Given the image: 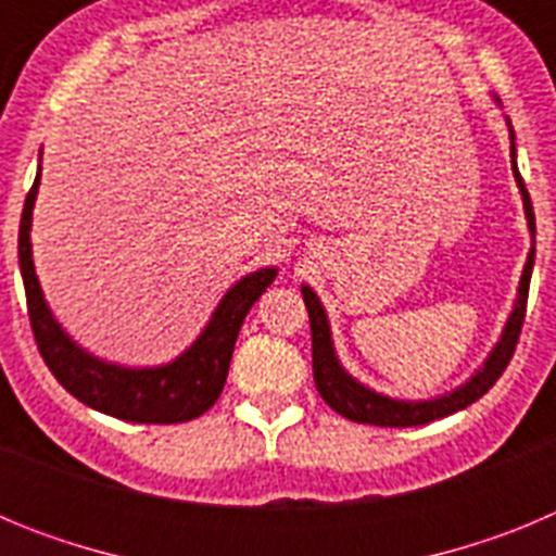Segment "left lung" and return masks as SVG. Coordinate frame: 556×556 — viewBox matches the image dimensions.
Instances as JSON below:
<instances>
[{"instance_id":"obj_1","label":"left lung","mask_w":556,"mask_h":556,"mask_svg":"<svg viewBox=\"0 0 556 556\" xmlns=\"http://www.w3.org/2000/svg\"><path fill=\"white\" fill-rule=\"evenodd\" d=\"M509 139L515 144V130L509 125ZM513 175L515 184L520 189V198H523V211H527L529 233L534 239V211L532 200H529V191L523 186L518 166H515V147H513ZM532 267H534V248L527 255V267L520 275L518 287V301H515L513 314H509L507 326L501 331V339L495 342L493 351L488 353L484 365L473 372V376L465 381L456 390L445 392V395L429 397V401H401V397L381 395V392L370 390L362 381L351 376L345 367L339 365L337 351H333L331 339V326H328V314L323 308L320 298L314 294L312 287H301L303 301H306L308 323H312V362H314V384L317 392L323 395L328 406L333 412H339L348 420H356V424H370V426H390V429H406V426H424L431 420H440V417H448L454 412L465 409L473 401H479L490 387L501 378V372L507 370L509 358H513L515 345H518L520 326H523V317H527V298H529V281H532Z\"/></svg>"}]
</instances>
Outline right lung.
Segmentation results:
<instances>
[{"label": "right lung", "instance_id": "obj_1", "mask_svg": "<svg viewBox=\"0 0 556 556\" xmlns=\"http://www.w3.org/2000/svg\"><path fill=\"white\" fill-rule=\"evenodd\" d=\"M38 186H41V166L36 184L24 200L22 225H18V267L27 292L29 326L52 376L61 381L63 390L72 392L86 406L130 424H186L208 412L217 404L228 378L239 328L250 306L275 281L278 269L264 267L239 278L214 308L208 326L178 358L159 367L111 365L77 345L43 301L36 264H33V244H29Z\"/></svg>", "mask_w": 556, "mask_h": 556}]
</instances>
